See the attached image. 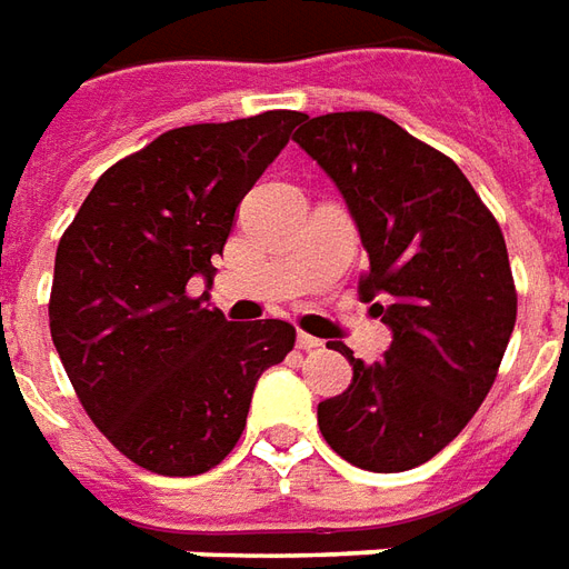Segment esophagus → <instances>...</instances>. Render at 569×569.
<instances>
[{
  "mask_svg": "<svg viewBox=\"0 0 569 569\" xmlns=\"http://www.w3.org/2000/svg\"><path fill=\"white\" fill-rule=\"evenodd\" d=\"M298 347H301V350H320L322 347V341L320 338H313V335H308V332H298Z\"/></svg>",
  "mask_w": 569,
  "mask_h": 569,
  "instance_id": "obj_1",
  "label": "esophagus"
}]
</instances>
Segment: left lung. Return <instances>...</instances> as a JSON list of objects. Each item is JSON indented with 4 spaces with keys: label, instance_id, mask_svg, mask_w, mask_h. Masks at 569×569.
<instances>
[{
    "label": "left lung",
    "instance_id": "1",
    "mask_svg": "<svg viewBox=\"0 0 569 569\" xmlns=\"http://www.w3.org/2000/svg\"><path fill=\"white\" fill-rule=\"evenodd\" d=\"M292 140L341 191L369 252L359 296L393 332L375 366L332 347L353 381L317 408L322 439L369 472L415 469L472 420L512 338L500 224L448 154L378 112L305 116Z\"/></svg>",
    "mask_w": 569,
    "mask_h": 569
}]
</instances>
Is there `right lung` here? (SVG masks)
<instances>
[{
	"mask_svg": "<svg viewBox=\"0 0 569 569\" xmlns=\"http://www.w3.org/2000/svg\"><path fill=\"white\" fill-rule=\"evenodd\" d=\"M301 112L161 133L112 163L60 237L51 338L88 418L158 476H200L231 453L261 371L283 362V320L228 322L188 296L212 286L234 212Z\"/></svg>",
	"mask_w": 569,
	"mask_h": 569,
	"instance_id": "add662e5",
	"label": "right lung"
}]
</instances>
